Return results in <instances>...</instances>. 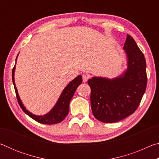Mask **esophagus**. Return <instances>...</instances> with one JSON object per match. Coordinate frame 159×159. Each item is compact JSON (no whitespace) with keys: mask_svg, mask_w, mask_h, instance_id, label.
I'll return each instance as SVG.
<instances>
[{"mask_svg":"<svg viewBox=\"0 0 159 159\" xmlns=\"http://www.w3.org/2000/svg\"><path fill=\"white\" fill-rule=\"evenodd\" d=\"M82 78H83V81L84 83L87 82V80L89 79V76H88V75H85V74H83L82 76Z\"/></svg>","mask_w":159,"mask_h":159,"instance_id":"obj_1","label":"esophagus"}]
</instances>
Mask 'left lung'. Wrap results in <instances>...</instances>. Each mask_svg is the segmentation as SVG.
<instances>
[{
    "instance_id": "obj_1",
    "label": "left lung",
    "mask_w": 159,
    "mask_h": 159,
    "mask_svg": "<svg viewBox=\"0 0 159 159\" xmlns=\"http://www.w3.org/2000/svg\"><path fill=\"white\" fill-rule=\"evenodd\" d=\"M123 50L128 67L114 79L93 77L88 80L91 88L90 104L96 119L103 123L119 121L138 109L147 88L146 61L134 40L127 35Z\"/></svg>"
}]
</instances>
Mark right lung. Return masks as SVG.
<instances>
[{"instance_id": "right-lung-1", "label": "right lung", "mask_w": 159, "mask_h": 159, "mask_svg": "<svg viewBox=\"0 0 159 159\" xmlns=\"http://www.w3.org/2000/svg\"><path fill=\"white\" fill-rule=\"evenodd\" d=\"M17 58H16V61H17ZM15 65L12 69V79L13 85H14L15 87L16 96H17L18 103L20 104V107L21 109L23 110L24 112H25L29 116L33 118L34 120H36V121L39 123H43V124L51 125L55 124V123H59L62 121L64 118H66L67 114H68L69 110L70 101H71V98H73L75 91H76V88L79 87V85L82 83V76L79 75V76L75 78L73 80H71V81L66 86L65 88H64V90L62 91V93H61L57 103L55 104V105L54 106L53 108L51 109L48 114L43 116H37L33 114L30 111H29L28 110H26L25 107L24 106L23 103L21 102L15 83Z\"/></svg>"}]
</instances>
